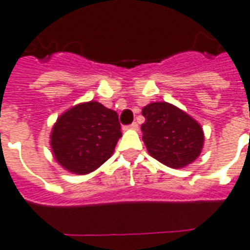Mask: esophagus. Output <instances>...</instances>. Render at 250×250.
I'll list each match as a JSON object with an SVG mask.
<instances>
[{"mask_svg":"<svg viewBox=\"0 0 250 250\" xmlns=\"http://www.w3.org/2000/svg\"><path fill=\"white\" fill-rule=\"evenodd\" d=\"M128 128H131V129H135V131H136V129H139V125H138V123H136V122H133L132 125H128Z\"/></svg>","mask_w":250,"mask_h":250,"instance_id":"34e87169","label":"esophagus"}]
</instances>
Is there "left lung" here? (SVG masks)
<instances>
[{
    "mask_svg": "<svg viewBox=\"0 0 250 250\" xmlns=\"http://www.w3.org/2000/svg\"><path fill=\"white\" fill-rule=\"evenodd\" d=\"M142 114L143 142L153 159L181 169L199 157L205 144L202 125L188 112L167 102H152Z\"/></svg>",
    "mask_w": 250,
    "mask_h": 250,
    "instance_id": "1",
    "label": "left lung"
}]
</instances>
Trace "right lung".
I'll use <instances>...</instances> for the list:
<instances>
[{
	"label": "right lung",
	"mask_w": 250,
	"mask_h": 250,
	"mask_svg": "<svg viewBox=\"0 0 250 250\" xmlns=\"http://www.w3.org/2000/svg\"><path fill=\"white\" fill-rule=\"evenodd\" d=\"M121 136L117 112L97 101H89L68 108L57 118L49 144L56 163L81 176L107 161Z\"/></svg>",
	"instance_id": "obj_1"
}]
</instances>
